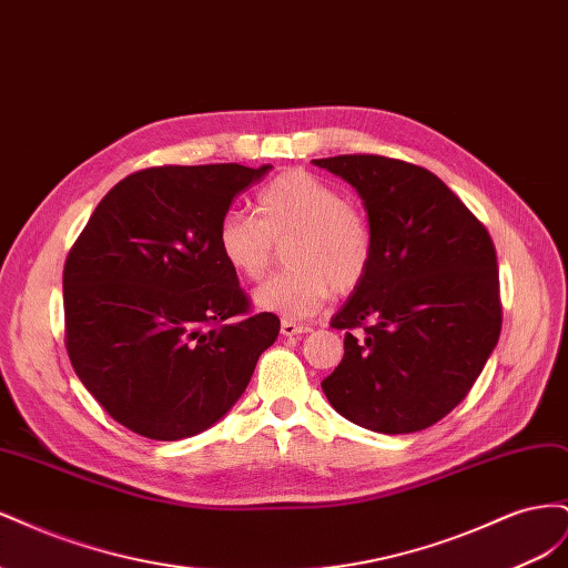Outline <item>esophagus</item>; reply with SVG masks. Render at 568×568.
<instances>
[{
    "instance_id": "esophagus-1",
    "label": "esophagus",
    "mask_w": 568,
    "mask_h": 568,
    "mask_svg": "<svg viewBox=\"0 0 568 568\" xmlns=\"http://www.w3.org/2000/svg\"><path fill=\"white\" fill-rule=\"evenodd\" d=\"M282 336H298V334H307L311 332V326L307 324H298L294 320H282Z\"/></svg>"
}]
</instances>
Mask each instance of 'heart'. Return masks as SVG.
<instances>
[{"label": "heart", "mask_w": 568, "mask_h": 568, "mask_svg": "<svg viewBox=\"0 0 568 568\" xmlns=\"http://www.w3.org/2000/svg\"><path fill=\"white\" fill-rule=\"evenodd\" d=\"M255 213L230 211L217 225L222 261L244 280H261L274 244L284 246L286 272L253 291V303L284 320L315 315L329 294L346 296L367 280L376 236L355 199L307 170H286L257 194Z\"/></svg>", "instance_id": "heart-1"}]
</instances>
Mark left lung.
Returning <instances> with one entry per match:
<instances>
[{"label":"left lung","instance_id":"1","mask_svg":"<svg viewBox=\"0 0 568 568\" xmlns=\"http://www.w3.org/2000/svg\"><path fill=\"white\" fill-rule=\"evenodd\" d=\"M313 163L357 189L376 236L367 280L332 317L346 353L322 390L357 426L422 432L467 398L500 338L493 239L426 168L374 153Z\"/></svg>","mask_w":568,"mask_h":568}]
</instances>
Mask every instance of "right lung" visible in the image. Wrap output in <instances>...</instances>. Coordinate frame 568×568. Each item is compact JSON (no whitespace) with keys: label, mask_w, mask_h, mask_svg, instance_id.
Wrapping results in <instances>:
<instances>
[{"label":"right lung","mask_w":568,"mask_h":568,"mask_svg":"<svg viewBox=\"0 0 568 568\" xmlns=\"http://www.w3.org/2000/svg\"><path fill=\"white\" fill-rule=\"evenodd\" d=\"M272 165H156L99 201L65 257V351L97 403L151 440L196 436L246 390L280 317L251 313L217 225Z\"/></svg>","instance_id":"add662e5"}]
</instances>
